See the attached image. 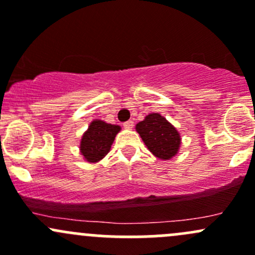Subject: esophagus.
<instances>
[{
	"instance_id": "obj_1",
	"label": "esophagus",
	"mask_w": 255,
	"mask_h": 255,
	"mask_svg": "<svg viewBox=\"0 0 255 255\" xmlns=\"http://www.w3.org/2000/svg\"><path fill=\"white\" fill-rule=\"evenodd\" d=\"M124 128H127V130H131V128H133V122H131V120H128V122L124 123Z\"/></svg>"
}]
</instances>
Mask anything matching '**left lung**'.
Instances as JSON below:
<instances>
[{"label": "left lung", "instance_id": "8db88e82", "mask_svg": "<svg viewBox=\"0 0 255 255\" xmlns=\"http://www.w3.org/2000/svg\"><path fill=\"white\" fill-rule=\"evenodd\" d=\"M136 131L146 147L161 160H170L181 146V136L177 128L159 113H150L136 124Z\"/></svg>", "mask_w": 255, "mask_h": 255}]
</instances>
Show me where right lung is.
<instances>
[{
	"label": "right lung",
	"mask_w": 255,
	"mask_h": 255,
	"mask_svg": "<svg viewBox=\"0 0 255 255\" xmlns=\"http://www.w3.org/2000/svg\"><path fill=\"white\" fill-rule=\"evenodd\" d=\"M122 130L119 125L108 124L103 120L95 119L90 123L80 141V153L86 161L98 163L108 154L118 132Z\"/></svg>",
	"instance_id": "1"
}]
</instances>
